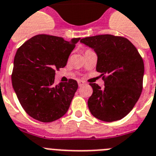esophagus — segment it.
<instances>
[{
  "instance_id": "obj_1",
  "label": "esophagus",
  "mask_w": 156,
  "mask_h": 156,
  "mask_svg": "<svg viewBox=\"0 0 156 156\" xmlns=\"http://www.w3.org/2000/svg\"><path fill=\"white\" fill-rule=\"evenodd\" d=\"M78 86H79V87H82L83 85H85V82L84 81H82V80H78Z\"/></svg>"
}]
</instances>
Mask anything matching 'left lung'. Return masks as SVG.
I'll list each match as a JSON object with an SVG mask.
<instances>
[{
	"instance_id": "left-lung-1",
	"label": "left lung",
	"mask_w": 156,
	"mask_h": 156,
	"mask_svg": "<svg viewBox=\"0 0 156 156\" xmlns=\"http://www.w3.org/2000/svg\"><path fill=\"white\" fill-rule=\"evenodd\" d=\"M80 41L96 52V70L104 81L103 88L90 83L93 88L87 102L90 113L104 122L122 119L135 107L143 90L144 64L141 55L123 37L103 34Z\"/></svg>"
}]
</instances>
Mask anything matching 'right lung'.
Masks as SVG:
<instances>
[{"label": "right lung", "mask_w": 156, "mask_h": 156, "mask_svg": "<svg viewBox=\"0 0 156 156\" xmlns=\"http://www.w3.org/2000/svg\"><path fill=\"white\" fill-rule=\"evenodd\" d=\"M80 37L67 41L60 37L38 34L16 50L12 84L25 111L40 122L60 119L69 107L78 82L69 79L54 84L55 71L65 67Z\"/></svg>", "instance_id": "add662e5"}]
</instances>
